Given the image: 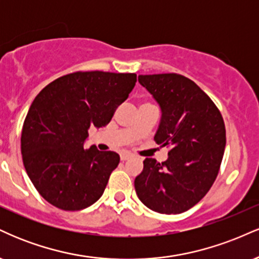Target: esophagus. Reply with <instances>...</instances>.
Returning <instances> with one entry per match:
<instances>
[{"mask_svg":"<svg viewBox=\"0 0 259 259\" xmlns=\"http://www.w3.org/2000/svg\"><path fill=\"white\" fill-rule=\"evenodd\" d=\"M132 154H130V153H121L120 154V159L121 160H127V159H130V158H132Z\"/></svg>","mask_w":259,"mask_h":259,"instance_id":"1","label":"esophagus"}]
</instances>
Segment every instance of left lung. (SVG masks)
I'll return each instance as SVG.
<instances>
[{"mask_svg": "<svg viewBox=\"0 0 259 259\" xmlns=\"http://www.w3.org/2000/svg\"><path fill=\"white\" fill-rule=\"evenodd\" d=\"M160 108L154 140L169 146L168 159L144 160L134 185L145 206L178 214L200 202L214 183L224 154L225 125L213 101L180 74L139 75Z\"/></svg>", "mask_w": 259, "mask_h": 259, "instance_id": "left-lung-1", "label": "left lung"}]
</instances>
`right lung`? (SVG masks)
I'll return each instance as SVG.
<instances>
[{"label": "right lung", "mask_w": 259, "mask_h": 259, "mask_svg": "<svg viewBox=\"0 0 259 259\" xmlns=\"http://www.w3.org/2000/svg\"><path fill=\"white\" fill-rule=\"evenodd\" d=\"M136 74L76 72L56 79L32 101L22 130L28 177L42 197L80 210L102 196L119 154L84 148L92 126H106L135 86Z\"/></svg>", "instance_id": "1"}]
</instances>
